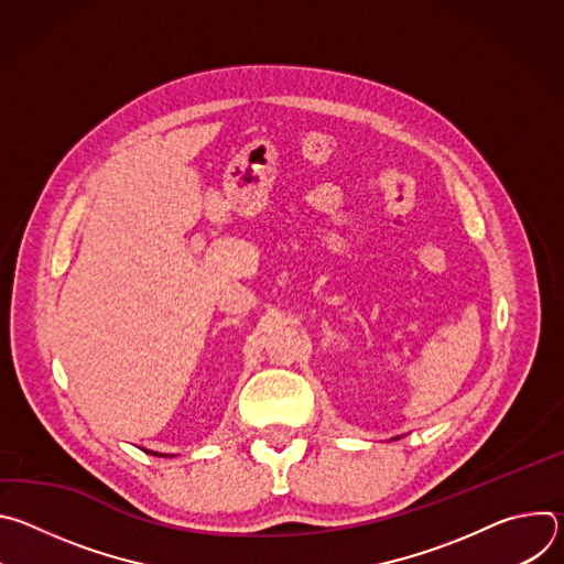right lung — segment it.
<instances>
[{
    "instance_id": "add662e5",
    "label": "right lung",
    "mask_w": 564,
    "mask_h": 564,
    "mask_svg": "<svg viewBox=\"0 0 564 564\" xmlns=\"http://www.w3.org/2000/svg\"><path fill=\"white\" fill-rule=\"evenodd\" d=\"M147 453H149V455H158V453H151V451H147ZM160 457H163V455H160Z\"/></svg>"
}]
</instances>
